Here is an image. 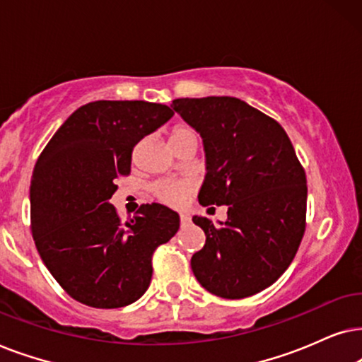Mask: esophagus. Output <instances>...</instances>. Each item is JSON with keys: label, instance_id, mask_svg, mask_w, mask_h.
Listing matches in <instances>:
<instances>
[{"label": "esophagus", "instance_id": "1", "mask_svg": "<svg viewBox=\"0 0 362 362\" xmlns=\"http://www.w3.org/2000/svg\"><path fill=\"white\" fill-rule=\"evenodd\" d=\"M190 221H192V216L189 214H180V225L182 226L190 225Z\"/></svg>", "mask_w": 362, "mask_h": 362}]
</instances>
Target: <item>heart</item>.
<instances>
[{
	"label": "heart",
	"instance_id": "obj_1",
	"mask_svg": "<svg viewBox=\"0 0 362 362\" xmlns=\"http://www.w3.org/2000/svg\"><path fill=\"white\" fill-rule=\"evenodd\" d=\"M187 134L195 132L190 127H185V125H178V127L172 131L170 137L187 136ZM192 190H194V184L190 180H162L153 185V195L160 202H163V204L172 206L182 205V202L189 197Z\"/></svg>",
	"mask_w": 362,
	"mask_h": 362
}]
</instances>
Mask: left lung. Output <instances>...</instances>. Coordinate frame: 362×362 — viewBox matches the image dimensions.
Segmentation results:
<instances>
[{
  "label": "left lung",
  "instance_id": "8db88e82",
  "mask_svg": "<svg viewBox=\"0 0 362 362\" xmlns=\"http://www.w3.org/2000/svg\"><path fill=\"white\" fill-rule=\"evenodd\" d=\"M172 107L204 141L200 205L228 206L218 225L194 216L206 240L192 257V272L211 295H257L286 272L305 235L306 175L290 137L237 98H184Z\"/></svg>",
  "mask_w": 362,
  "mask_h": 362
}]
</instances>
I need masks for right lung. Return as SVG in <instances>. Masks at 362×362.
<instances>
[{"instance_id":"right-lung-1","label":"right lung","mask_w":362,"mask_h":362,"mask_svg":"<svg viewBox=\"0 0 362 362\" xmlns=\"http://www.w3.org/2000/svg\"><path fill=\"white\" fill-rule=\"evenodd\" d=\"M173 115L146 100L81 105L47 142L31 177V231L52 276L76 301L122 308L147 291L152 255L180 226L177 211L146 204L122 223L110 204L136 144Z\"/></svg>"}]
</instances>
